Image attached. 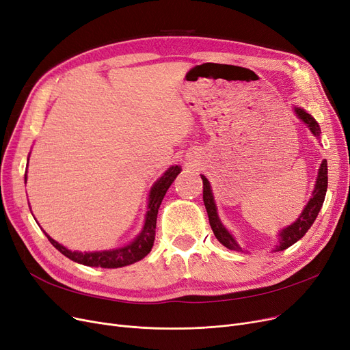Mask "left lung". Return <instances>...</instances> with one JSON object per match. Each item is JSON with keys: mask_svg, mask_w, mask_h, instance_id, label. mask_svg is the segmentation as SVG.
Instances as JSON below:
<instances>
[{"mask_svg": "<svg viewBox=\"0 0 350 350\" xmlns=\"http://www.w3.org/2000/svg\"><path fill=\"white\" fill-rule=\"evenodd\" d=\"M295 113L303 121V123L308 124L309 130L316 135V137L321 139V127H319L317 121L309 113H306L305 110L300 109V107H295ZM202 180H203V202H204V206H206V210H207L208 221H210L213 233H215L216 239L221 243L224 247L230 249V250H236V252H241V247L239 246V243L236 241V239L230 234L229 230L226 229V227L223 226V223L219 219L216 203H215V197H213L208 180L204 176H202ZM326 190H327V161L323 160L321 167H319L317 180H316L314 190H313L310 200L308 202L306 207L303 208L301 215L297 217V220L295 223H292L291 226L284 227V229L280 232L279 245L276 246L275 252L291 247L292 245H295L297 240H300L303 236L306 234V232L310 229V226L316 220L319 211H321V208L323 206Z\"/></svg>", "mask_w": 350, "mask_h": 350, "instance_id": "obj_1", "label": "left lung"}]
</instances>
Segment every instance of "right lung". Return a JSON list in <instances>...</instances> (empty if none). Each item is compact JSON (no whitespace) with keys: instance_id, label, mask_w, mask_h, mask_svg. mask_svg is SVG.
I'll return each instance as SVG.
<instances>
[{"instance_id":"right-lung-1","label":"right lung","mask_w":350,"mask_h":350,"mask_svg":"<svg viewBox=\"0 0 350 350\" xmlns=\"http://www.w3.org/2000/svg\"><path fill=\"white\" fill-rule=\"evenodd\" d=\"M181 172L180 165H172L157 181L153 185L148 194V206H147V215L144 220V226L142 233L135 237L131 243H129L124 247H118L113 250H104V252H72L67 247L62 246L54 239H51L47 233V239L50 240L51 245L59 252L63 253L72 262H77L84 266L91 267H104V269H116L133 265L135 262L142 260L146 257L151 247H153L154 236H156V221H157V213L159 207L161 204L163 197L165 196V191L169 190L177 174ZM27 181V174H25Z\"/></svg>"}]
</instances>
